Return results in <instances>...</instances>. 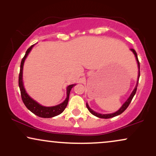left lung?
<instances>
[{"mask_svg": "<svg viewBox=\"0 0 156 156\" xmlns=\"http://www.w3.org/2000/svg\"><path fill=\"white\" fill-rule=\"evenodd\" d=\"M131 50L133 51V52L134 53V55H135V58H136V60H137V65H138V68H139V75H138V79L140 78V62H139V60H138V58H137V52H135V50H134V49H131ZM138 80H137V84H136V86L135 88V89L133 90V91L132 92L131 95L129 96V97L128 98V99L126 101L125 103H124L123 105L122 106V107L120 108V109L117 111L116 112H114V113H112V114H99V113H97V112L93 111V110L90 109L89 107V106L88 105V104H86V107H87V109H88V111H89L90 113H91L93 115L96 116V117H99V118H102V119H109V118H112V117H116V116L117 115H119V114H121L122 112H124L125 111V109H127L128 107V106L129 105V104H130V102L132 101V99H133L134 96H135L136 91H137V86H138Z\"/></svg>", "mask_w": 156, "mask_h": 156, "instance_id": "1", "label": "left lung"}]
</instances>
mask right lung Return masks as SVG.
I'll return each instance as SVG.
<instances>
[{
    "label": "right lung",
    "instance_id": "1",
    "mask_svg": "<svg viewBox=\"0 0 156 156\" xmlns=\"http://www.w3.org/2000/svg\"><path fill=\"white\" fill-rule=\"evenodd\" d=\"M34 44L31 45V46L29 47L28 50L26 52V54L24 57L22 58L21 62V66H20V73H19V88H20L21 91V98H22V101L24 104V105L27 106V108L28 109L29 111H31L33 114H34L35 115L38 116L39 117L42 118H51L53 117H55V116H58L59 114H60L62 112L64 111L65 109L66 108L67 105H68V100H69V95H70V92L71 88L73 87L76 84H72L68 86L67 87V97L66 100L61 103L60 104H58L57 106H44L40 105L39 103H37L36 101H34V99H32L30 96H29L27 93L26 92L25 88L23 87V79H22V74H23V63H24L25 59L27 58V55L31 49H32Z\"/></svg>",
    "mask_w": 156,
    "mask_h": 156
}]
</instances>
